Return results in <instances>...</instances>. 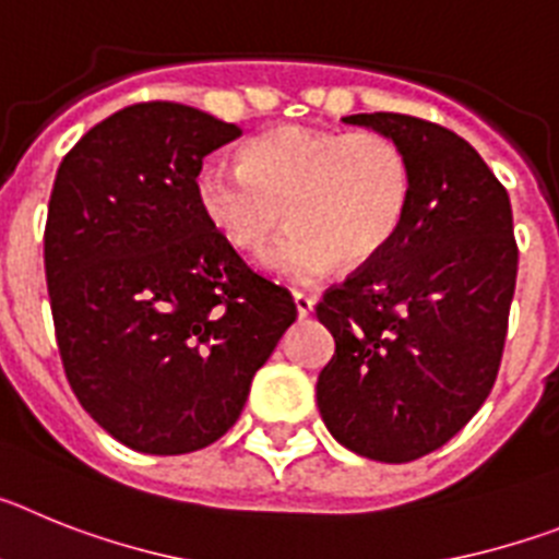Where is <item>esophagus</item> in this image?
<instances>
[{
	"label": "esophagus",
	"instance_id": "obj_1",
	"mask_svg": "<svg viewBox=\"0 0 559 559\" xmlns=\"http://www.w3.org/2000/svg\"><path fill=\"white\" fill-rule=\"evenodd\" d=\"M313 296L310 294H305V290H294V305H296V313L302 316H310V310H313Z\"/></svg>",
	"mask_w": 559,
	"mask_h": 559
}]
</instances>
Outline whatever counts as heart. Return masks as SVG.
I'll list each match as a JSON object with an SVG mask.
<instances>
[{
    "label": "heart",
    "instance_id": "heart-1",
    "mask_svg": "<svg viewBox=\"0 0 559 559\" xmlns=\"http://www.w3.org/2000/svg\"><path fill=\"white\" fill-rule=\"evenodd\" d=\"M412 187V162L386 133L280 126L254 136L240 165L206 162L195 199L206 224L246 254L288 218L290 231L265 265L308 283L335 263H374L406 221Z\"/></svg>",
    "mask_w": 559,
    "mask_h": 559
}]
</instances>
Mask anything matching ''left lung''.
Listing matches in <instances>:
<instances>
[{"label": "left lung", "mask_w": 559, "mask_h": 559, "mask_svg": "<svg viewBox=\"0 0 559 559\" xmlns=\"http://www.w3.org/2000/svg\"><path fill=\"white\" fill-rule=\"evenodd\" d=\"M344 122L392 136L414 187L392 246L316 302L335 338L316 400L341 445L403 464L456 437L496 383L518 276L512 206L459 133L392 111Z\"/></svg>", "instance_id": "obj_1"}]
</instances>
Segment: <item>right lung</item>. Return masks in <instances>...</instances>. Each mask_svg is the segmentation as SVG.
Instances as JSON below:
<instances>
[{"instance_id": "1", "label": "right lung", "mask_w": 559, "mask_h": 559, "mask_svg": "<svg viewBox=\"0 0 559 559\" xmlns=\"http://www.w3.org/2000/svg\"><path fill=\"white\" fill-rule=\"evenodd\" d=\"M240 128L170 100L133 103L63 156L44 269L69 386L122 445L201 451L237 423L294 324L288 288L206 224L204 156Z\"/></svg>"}]
</instances>
